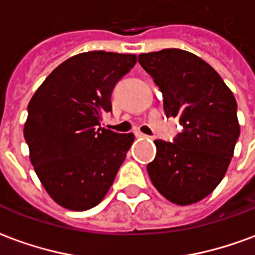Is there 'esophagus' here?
<instances>
[{"label":"esophagus","instance_id":"esophagus-1","mask_svg":"<svg viewBox=\"0 0 255 255\" xmlns=\"http://www.w3.org/2000/svg\"><path fill=\"white\" fill-rule=\"evenodd\" d=\"M135 136H136V138H139V139H143V138H147V135H145V133L139 132V131H135Z\"/></svg>","mask_w":255,"mask_h":255}]
</instances>
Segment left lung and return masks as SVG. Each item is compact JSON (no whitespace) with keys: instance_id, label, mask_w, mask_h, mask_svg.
Masks as SVG:
<instances>
[{"instance_id":"8db88e82","label":"left lung","mask_w":255,"mask_h":255,"mask_svg":"<svg viewBox=\"0 0 255 255\" xmlns=\"http://www.w3.org/2000/svg\"><path fill=\"white\" fill-rule=\"evenodd\" d=\"M138 62L152 76L167 117H178L182 132L174 142L156 139L147 164L154 188L179 206L200 202L218 186L240 135L238 103L224 80L193 53L177 48L140 53Z\"/></svg>"}]
</instances>
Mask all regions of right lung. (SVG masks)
<instances>
[{"instance_id": "obj_1", "label": "right lung", "mask_w": 255, "mask_h": 255, "mask_svg": "<svg viewBox=\"0 0 255 255\" xmlns=\"http://www.w3.org/2000/svg\"><path fill=\"white\" fill-rule=\"evenodd\" d=\"M136 55L91 51L65 60L27 106L24 139L37 177L59 206L85 211L102 202L133 142V133L99 127L112 112L116 84Z\"/></svg>"}]
</instances>
